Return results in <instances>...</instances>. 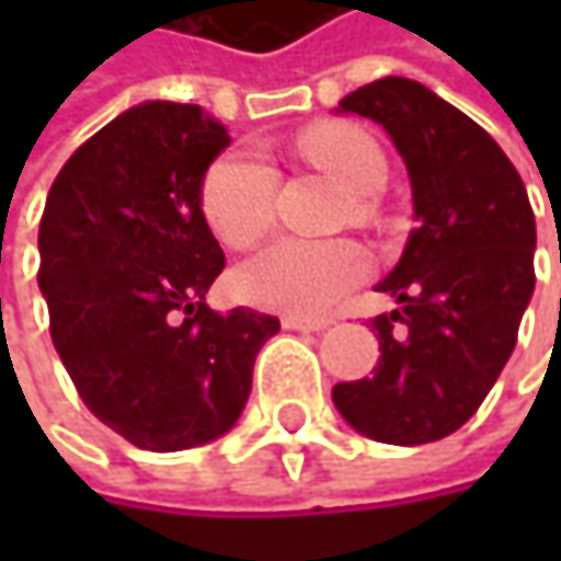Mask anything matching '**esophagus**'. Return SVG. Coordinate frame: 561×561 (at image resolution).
<instances>
[{
  "instance_id": "34e87169",
  "label": "esophagus",
  "mask_w": 561,
  "mask_h": 561,
  "mask_svg": "<svg viewBox=\"0 0 561 561\" xmlns=\"http://www.w3.org/2000/svg\"><path fill=\"white\" fill-rule=\"evenodd\" d=\"M331 324V318H298V314H285L282 328L288 331H324Z\"/></svg>"
}]
</instances>
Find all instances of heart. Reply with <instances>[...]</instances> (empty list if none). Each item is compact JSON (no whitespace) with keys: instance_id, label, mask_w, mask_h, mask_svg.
Returning <instances> with one entry per match:
<instances>
[{"instance_id":"heart-1","label":"heart","mask_w":561,"mask_h":561,"mask_svg":"<svg viewBox=\"0 0 561 561\" xmlns=\"http://www.w3.org/2000/svg\"><path fill=\"white\" fill-rule=\"evenodd\" d=\"M298 152L351 194H374L387 178L380 146L357 126L324 123L298 136ZM279 171L260 149H227L204 171L201 207L210 230L233 250L253 247L276 220ZM367 250L354 240H279L240 266L247 301L285 314H324L367 276Z\"/></svg>"}]
</instances>
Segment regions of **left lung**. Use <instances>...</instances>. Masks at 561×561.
Listing matches in <instances>:
<instances>
[{"instance_id": "obj_1", "label": "left lung", "mask_w": 561, "mask_h": 561, "mask_svg": "<svg viewBox=\"0 0 561 561\" xmlns=\"http://www.w3.org/2000/svg\"><path fill=\"white\" fill-rule=\"evenodd\" d=\"M399 149L419 227L377 291L374 377L337 383V412L367 438L425 445L458 432L516 347L536 273V220L519 171L461 110L419 80L383 77L341 100Z\"/></svg>"}]
</instances>
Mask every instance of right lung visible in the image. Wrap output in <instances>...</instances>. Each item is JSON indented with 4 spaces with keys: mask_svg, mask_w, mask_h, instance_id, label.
Returning <instances> with one entry per match:
<instances>
[{
    "mask_svg": "<svg viewBox=\"0 0 561 561\" xmlns=\"http://www.w3.org/2000/svg\"><path fill=\"white\" fill-rule=\"evenodd\" d=\"M227 146V126L201 106H133L64 162L42 214L38 285L55 351L83 405L146 451L224 435L279 331L273 314L204 301L227 260L201 184Z\"/></svg>",
    "mask_w": 561,
    "mask_h": 561,
    "instance_id": "obj_1",
    "label": "right lung"
}]
</instances>
